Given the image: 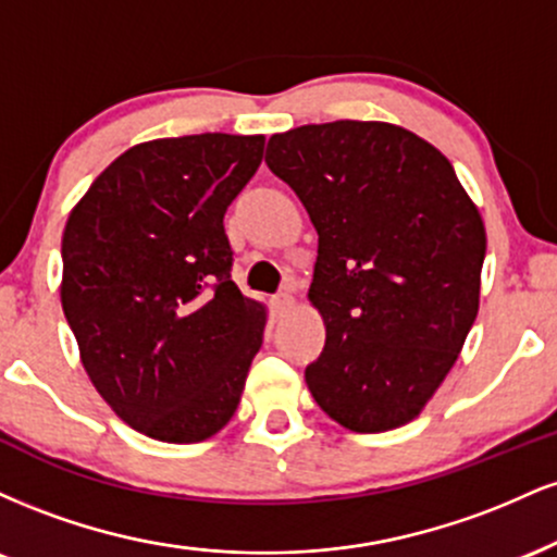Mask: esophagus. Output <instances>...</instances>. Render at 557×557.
<instances>
[{
  "instance_id": "obj_1",
  "label": "esophagus",
  "mask_w": 557,
  "mask_h": 557,
  "mask_svg": "<svg viewBox=\"0 0 557 557\" xmlns=\"http://www.w3.org/2000/svg\"><path fill=\"white\" fill-rule=\"evenodd\" d=\"M290 306H293V296H290V293H277V296L272 298V309L277 311L280 317H283L285 311L290 309Z\"/></svg>"
}]
</instances>
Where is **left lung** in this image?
Returning <instances> with one entry per match:
<instances>
[{
	"instance_id": "8db88e82",
	"label": "left lung",
	"mask_w": 557,
	"mask_h": 557,
	"mask_svg": "<svg viewBox=\"0 0 557 557\" xmlns=\"http://www.w3.org/2000/svg\"><path fill=\"white\" fill-rule=\"evenodd\" d=\"M267 164L319 235L309 300L327 341L306 385L345 430L408 424L476 319L482 214L445 154L389 123L293 127L270 138Z\"/></svg>"
}]
</instances>
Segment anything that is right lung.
I'll use <instances>...</instances> for the list:
<instances>
[{
  "instance_id": "1",
  "label": "right lung",
  "mask_w": 557,
  "mask_h": 557,
  "mask_svg": "<svg viewBox=\"0 0 557 557\" xmlns=\"http://www.w3.org/2000/svg\"><path fill=\"white\" fill-rule=\"evenodd\" d=\"M264 136L159 138L127 149L62 235V311L94 387L125 424L201 443L233 419L267 309L230 277L225 212Z\"/></svg>"
}]
</instances>
